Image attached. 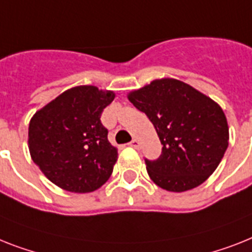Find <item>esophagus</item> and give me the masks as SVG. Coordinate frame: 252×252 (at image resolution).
I'll use <instances>...</instances> for the list:
<instances>
[{"instance_id":"obj_1","label":"esophagus","mask_w":252,"mask_h":252,"mask_svg":"<svg viewBox=\"0 0 252 252\" xmlns=\"http://www.w3.org/2000/svg\"><path fill=\"white\" fill-rule=\"evenodd\" d=\"M130 147H132V148L135 149H139L140 148V141H139L138 139H132V140L130 141Z\"/></svg>"}]
</instances>
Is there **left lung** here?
Wrapping results in <instances>:
<instances>
[{"label":"left lung","mask_w":252,"mask_h":252,"mask_svg":"<svg viewBox=\"0 0 252 252\" xmlns=\"http://www.w3.org/2000/svg\"><path fill=\"white\" fill-rule=\"evenodd\" d=\"M127 97L147 114L161 140V156L156 161L145 159L153 183L168 192H186L206 182L229 140L219 104L175 78L152 81Z\"/></svg>","instance_id":"obj_1"}]
</instances>
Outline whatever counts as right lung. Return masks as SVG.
Here are the masks:
<instances>
[{
  "label": "right lung",
  "instance_id": "right-lung-1",
  "mask_svg": "<svg viewBox=\"0 0 252 252\" xmlns=\"http://www.w3.org/2000/svg\"><path fill=\"white\" fill-rule=\"evenodd\" d=\"M114 96L113 91L95 86H76L33 114L28 128L29 153L55 186L68 192L89 193L112 175L118 153L108 141L100 116Z\"/></svg>",
  "mask_w": 252,
  "mask_h": 252
}]
</instances>
